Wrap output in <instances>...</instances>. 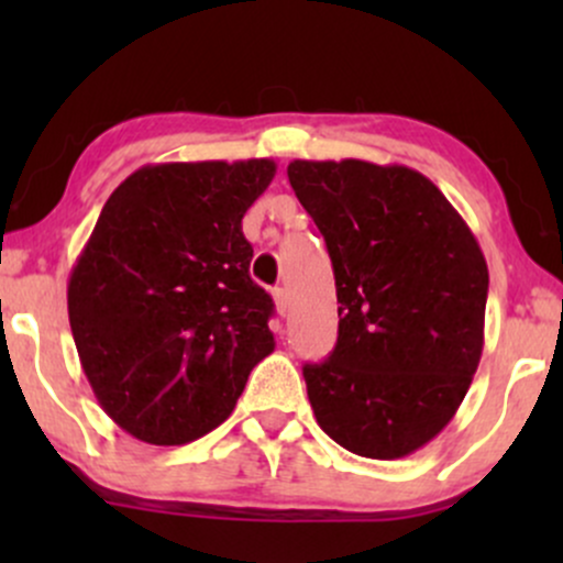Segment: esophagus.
Returning a JSON list of instances; mask_svg holds the SVG:
<instances>
[{
  "label": "esophagus",
  "mask_w": 563,
  "mask_h": 563,
  "mask_svg": "<svg viewBox=\"0 0 563 563\" xmlns=\"http://www.w3.org/2000/svg\"><path fill=\"white\" fill-rule=\"evenodd\" d=\"M273 299H275L277 314H283V318H286V314H288V294H286V288H275L273 290Z\"/></svg>",
  "instance_id": "1"
}]
</instances>
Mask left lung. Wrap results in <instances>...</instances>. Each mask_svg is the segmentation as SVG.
<instances>
[{"instance_id": "1", "label": "left lung", "mask_w": 563, "mask_h": 563, "mask_svg": "<svg viewBox=\"0 0 563 563\" xmlns=\"http://www.w3.org/2000/svg\"><path fill=\"white\" fill-rule=\"evenodd\" d=\"M288 179L325 238L339 299L331 357L303 365L314 418L354 455H410L452 421L479 367V243L407 166L290 161Z\"/></svg>"}]
</instances>
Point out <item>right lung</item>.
I'll return each mask as SVG.
<instances>
[{
	"instance_id": "obj_1",
	"label": "right lung",
	"mask_w": 563,
	"mask_h": 563,
	"mask_svg": "<svg viewBox=\"0 0 563 563\" xmlns=\"http://www.w3.org/2000/svg\"><path fill=\"white\" fill-rule=\"evenodd\" d=\"M275 161L142 166L102 206L68 277L97 402L126 434L185 444L230 416L273 354L275 303L249 275L243 214Z\"/></svg>"
}]
</instances>
